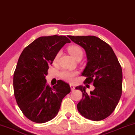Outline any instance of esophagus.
Wrapping results in <instances>:
<instances>
[{
	"label": "esophagus",
	"instance_id": "34e87169",
	"mask_svg": "<svg viewBox=\"0 0 135 135\" xmlns=\"http://www.w3.org/2000/svg\"><path fill=\"white\" fill-rule=\"evenodd\" d=\"M70 87H71V89L72 91H73V90H74V89H75V86H74L73 85L70 84Z\"/></svg>",
	"mask_w": 135,
	"mask_h": 135
}]
</instances>
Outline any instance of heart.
<instances>
[{"mask_svg": "<svg viewBox=\"0 0 135 135\" xmlns=\"http://www.w3.org/2000/svg\"><path fill=\"white\" fill-rule=\"evenodd\" d=\"M68 51L71 56L73 57L75 60L79 58H82L83 56V51L82 50L80 47H78L77 45H73L69 47ZM58 57V54L56 55L55 57V60H57ZM77 74V73L75 71H68V70H63L60 73V77L61 78L63 79V80L68 81V82H73L74 80V77L75 75Z\"/></svg>", "mask_w": 135, "mask_h": 135, "instance_id": "1", "label": "heart"}]
</instances>
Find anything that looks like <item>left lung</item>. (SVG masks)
<instances>
[{
  "label": "left lung",
  "instance_id": "left-lung-1",
  "mask_svg": "<svg viewBox=\"0 0 135 135\" xmlns=\"http://www.w3.org/2000/svg\"><path fill=\"white\" fill-rule=\"evenodd\" d=\"M70 39L85 50L87 63L82 75L85 84L95 86L90 93L82 85L75 87L82 92L77 109L86 119L99 121L109 116L122 95V71L113 50L108 44L93 36H68Z\"/></svg>",
  "mask_w": 135,
  "mask_h": 135
}]
</instances>
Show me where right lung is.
Instances as JSON below:
<instances>
[{
  "mask_svg": "<svg viewBox=\"0 0 135 135\" xmlns=\"http://www.w3.org/2000/svg\"><path fill=\"white\" fill-rule=\"evenodd\" d=\"M70 42L64 36H42L22 51L13 75L14 95L20 109L30 120H51L58 113L62 99L71 91L64 81L59 80L51 88L45 79L59 51Z\"/></svg>",
  "mask_w": 135,
  "mask_h": 135,
  "instance_id": "add662e5",
  "label": "right lung"
}]
</instances>
